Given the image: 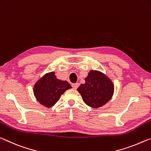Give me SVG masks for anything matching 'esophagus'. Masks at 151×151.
I'll use <instances>...</instances> for the list:
<instances>
[{
	"instance_id": "esophagus-1",
	"label": "esophagus",
	"mask_w": 151,
	"mask_h": 151,
	"mask_svg": "<svg viewBox=\"0 0 151 151\" xmlns=\"http://www.w3.org/2000/svg\"><path fill=\"white\" fill-rule=\"evenodd\" d=\"M79 86H80V83H73V84H72V87H73L74 89H77V88H78Z\"/></svg>"
}]
</instances>
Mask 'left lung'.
I'll return each mask as SVG.
<instances>
[{
	"instance_id": "8db88e82",
	"label": "left lung",
	"mask_w": 151,
	"mask_h": 151,
	"mask_svg": "<svg viewBox=\"0 0 151 151\" xmlns=\"http://www.w3.org/2000/svg\"><path fill=\"white\" fill-rule=\"evenodd\" d=\"M86 83L77 90L88 106L97 108L109 101L114 93V85L109 78L102 72L92 70L85 78Z\"/></svg>"
}]
</instances>
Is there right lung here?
<instances>
[{"instance_id": "right-lung-1", "label": "right lung", "mask_w": 151, "mask_h": 151, "mask_svg": "<svg viewBox=\"0 0 151 151\" xmlns=\"http://www.w3.org/2000/svg\"><path fill=\"white\" fill-rule=\"evenodd\" d=\"M71 88L68 81L58 80L55 73L46 74L35 83L34 94L42 105L47 108L52 107L60 98L61 94Z\"/></svg>"}]
</instances>
